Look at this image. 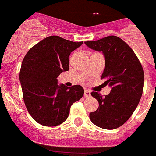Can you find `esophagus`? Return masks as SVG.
Wrapping results in <instances>:
<instances>
[{"label":"esophagus","mask_w":156,"mask_h":156,"mask_svg":"<svg viewBox=\"0 0 156 156\" xmlns=\"http://www.w3.org/2000/svg\"><path fill=\"white\" fill-rule=\"evenodd\" d=\"M90 96V90H84V97L85 98H88Z\"/></svg>","instance_id":"1"}]
</instances>
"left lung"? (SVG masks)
<instances>
[{
	"instance_id": "1",
	"label": "left lung",
	"mask_w": 156,
	"mask_h": 156,
	"mask_svg": "<svg viewBox=\"0 0 156 156\" xmlns=\"http://www.w3.org/2000/svg\"><path fill=\"white\" fill-rule=\"evenodd\" d=\"M84 43L104 55L105 66L101 79L112 88L105 97L91 92L99 106L90 112V119L98 127L116 129L129 119L140 101L144 80L142 66L131 48L118 37L109 36Z\"/></svg>"
}]
</instances>
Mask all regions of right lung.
<instances>
[{
	"mask_svg": "<svg viewBox=\"0 0 156 156\" xmlns=\"http://www.w3.org/2000/svg\"><path fill=\"white\" fill-rule=\"evenodd\" d=\"M58 36L44 38L25 55L19 73L25 105L40 124L55 126L66 120L70 107L83 97L80 85H58L57 77L69 70V56L81 46Z\"/></svg>",
	"mask_w": 156,
	"mask_h": 156,
	"instance_id": "right-lung-1",
	"label": "right lung"
}]
</instances>
